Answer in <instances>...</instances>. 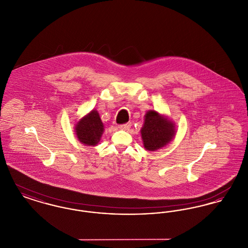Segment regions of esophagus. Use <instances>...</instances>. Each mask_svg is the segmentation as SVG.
<instances>
[{"mask_svg":"<svg viewBox=\"0 0 248 248\" xmlns=\"http://www.w3.org/2000/svg\"><path fill=\"white\" fill-rule=\"evenodd\" d=\"M131 127V123H126V124H121L119 125V128L123 130H129Z\"/></svg>","mask_w":248,"mask_h":248,"instance_id":"esophagus-1","label":"esophagus"}]
</instances>
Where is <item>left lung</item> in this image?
Segmentation results:
<instances>
[{"label": "left lung", "instance_id": "obj_1", "mask_svg": "<svg viewBox=\"0 0 248 248\" xmlns=\"http://www.w3.org/2000/svg\"><path fill=\"white\" fill-rule=\"evenodd\" d=\"M175 136L173 123L160 115L155 110H150L145 115L141 129L143 144L146 150L156 151L172 140Z\"/></svg>", "mask_w": 248, "mask_h": 248}]
</instances>
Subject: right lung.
<instances>
[{"label":"right lung","instance_id":"add662e5","mask_svg":"<svg viewBox=\"0 0 248 248\" xmlns=\"http://www.w3.org/2000/svg\"><path fill=\"white\" fill-rule=\"evenodd\" d=\"M76 135L79 141L84 145H96L104 131V125L96 110H92L77 124Z\"/></svg>","mask_w":248,"mask_h":248}]
</instances>
